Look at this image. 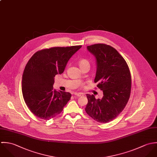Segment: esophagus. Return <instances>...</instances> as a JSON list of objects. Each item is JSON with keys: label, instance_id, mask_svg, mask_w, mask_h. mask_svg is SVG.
I'll use <instances>...</instances> for the list:
<instances>
[{"label": "esophagus", "instance_id": "obj_1", "mask_svg": "<svg viewBox=\"0 0 157 157\" xmlns=\"http://www.w3.org/2000/svg\"><path fill=\"white\" fill-rule=\"evenodd\" d=\"M75 95L77 96H84V94L82 93H75Z\"/></svg>", "mask_w": 157, "mask_h": 157}]
</instances>
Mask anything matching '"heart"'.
<instances>
[{"instance_id": "obj_1", "label": "heart", "mask_w": 157, "mask_h": 157, "mask_svg": "<svg viewBox=\"0 0 157 157\" xmlns=\"http://www.w3.org/2000/svg\"><path fill=\"white\" fill-rule=\"evenodd\" d=\"M86 63H89L87 59H82L80 60V61H79V65L80 66H81L82 65H84V64H86Z\"/></svg>"}]
</instances>
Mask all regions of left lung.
Returning <instances> with one entry per match:
<instances>
[{"label": "left lung", "instance_id": "8db88e82", "mask_svg": "<svg viewBox=\"0 0 157 157\" xmlns=\"http://www.w3.org/2000/svg\"><path fill=\"white\" fill-rule=\"evenodd\" d=\"M96 59L94 82L103 92L101 99L87 94L86 113L95 121L106 123L114 120L123 110L131 92V75L123 56L113 47L104 44L87 47Z\"/></svg>", "mask_w": 157, "mask_h": 157}]
</instances>
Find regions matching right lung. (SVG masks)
Instances as JSON below:
<instances>
[{
    "label": "right lung",
    "mask_w": 157,
    "mask_h": 157,
    "mask_svg": "<svg viewBox=\"0 0 157 157\" xmlns=\"http://www.w3.org/2000/svg\"><path fill=\"white\" fill-rule=\"evenodd\" d=\"M82 45L52 47L35 53L27 63L22 80L24 101L32 113L44 120L59 114L71 96L53 89L55 77L61 74L70 58Z\"/></svg>",
    "instance_id": "add662e5"
}]
</instances>
